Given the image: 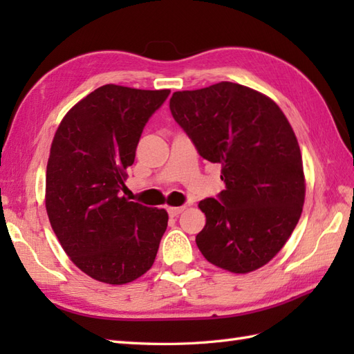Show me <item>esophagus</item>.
<instances>
[{"label": "esophagus", "mask_w": 354, "mask_h": 354, "mask_svg": "<svg viewBox=\"0 0 354 354\" xmlns=\"http://www.w3.org/2000/svg\"><path fill=\"white\" fill-rule=\"evenodd\" d=\"M184 212V207H169L167 213L170 217H176L178 214H181Z\"/></svg>", "instance_id": "esophagus-1"}]
</instances>
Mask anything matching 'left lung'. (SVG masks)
Returning a JSON list of instances; mask_svg holds the SVG:
<instances>
[{
    "mask_svg": "<svg viewBox=\"0 0 354 354\" xmlns=\"http://www.w3.org/2000/svg\"><path fill=\"white\" fill-rule=\"evenodd\" d=\"M170 112L225 184L199 202L196 236L213 265L246 274L272 260L295 230L304 204V171L295 133L277 103L254 89L221 82L173 93Z\"/></svg>",
    "mask_w": 354,
    "mask_h": 354,
    "instance_id": "obj_1",
    "label": "left lung"
}]
</instances>
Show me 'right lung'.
<instances>
[{
	"mask_svg": "<svg viewBox=\"0 0 354 354\" xmlns=\"http://www.w3.org/2000/svg\"><path fill=\"white\" fill-rule=\"evenodd\" d=\"M169 89L104 85L68 111L51 142L45 207L71 261L94 280L124 284L153 265L165 209L129 202L126 169Z\"/></svg>",
	"mask_w": 354,
	"mask_h": 354,
	"instance_id": "add662e5",
	"label": "right lung"
}]
</instances>
